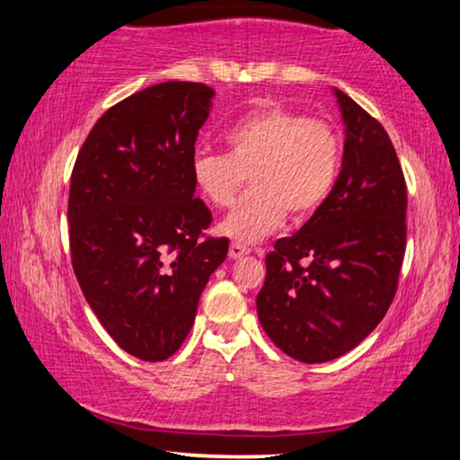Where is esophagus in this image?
<instances>
[{
	"instance_id": "esophagus-1",
	"label": "esophagus",
	"mask_w": 460,
	"mask_h": 460,
	"mask_svg": "<svg viewBox=\"0 0 460 460\" xmlns=\"http://www.w3.org/2000/svg\"><path fill=\"white\" fill-rule=\"evenodd\" d=\"M228 253H230L232 260H241V257L251 253V249L247 247V244H243V243H232Z\"/></svg>"
}]
</instances>
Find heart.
I'll list each match as a JSON object with an SVG mask.
<instances>
[{
  "mask_svg": "<svg viewBox=\"0 0 460 460\" xmlns=\"http://www.w3.org/2000/svg\"><path fill=\"white\" fill-rule=\"evenodd\" d=\"M230 153H199L192 181L213 207H230L247 181L253 188L224 219L222 232L253 243L287 219L312 216L335 186L341 140L323 119L285 106L255 109L226 131Z\"/></svg>",
  "mask_w": 460,
  "mask_h": 460,
  "instance_id": "1",
  "label": "heart"
}]
</instances>
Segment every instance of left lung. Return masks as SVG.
Listing matches in <instances>:
<instances>
[{
	"label": "left lung",
	"instance_id": "obj_1",
	"mask_svg": "<svg viewBox=\"0 0 460 460\" xmlns=\"http://www.w3.org/2000/svg\"><path fill=\"white\" fill-rule=\"evenodd\" d=\"M345 123L341 173L323 205L266 255L257 316L276 348L305 364L364 341L398 291L406 181L383 125L335 90Z\"/></svg>",
	"mask_w": 460,
	"mask_h": 460
}]
</instances>
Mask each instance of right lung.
Here are the masks:
<instances>
[{
	"label": "right lung",
	"mask_w": 460,
	"mask_h": 460,
	"mask_svg": "<svg viewBox=\"0 0 460 460\" xmlns=\"http://www.w3.org/2000/svg\"><path fill=\"white\" fill-rule=\"evenodd\" d=\"M211 98L192 81L131 93L98 119L71 173L75 276L106 332L144 362L180 349L228 255V238L205 234L213 217L192 181Z\"/></svg>",
	"instance_id": "1"
}]
</instances>
